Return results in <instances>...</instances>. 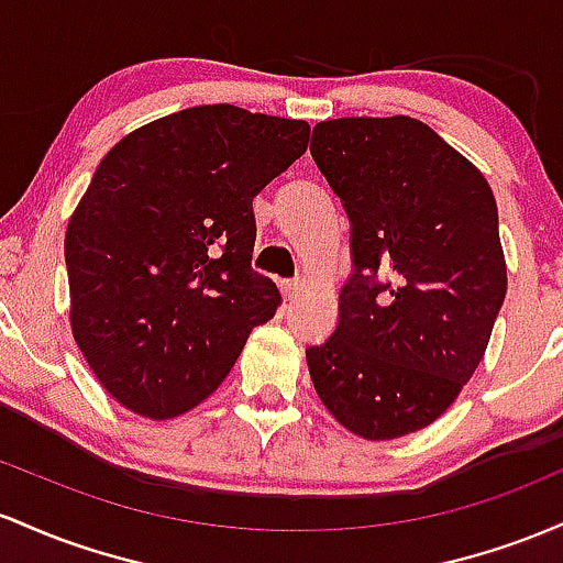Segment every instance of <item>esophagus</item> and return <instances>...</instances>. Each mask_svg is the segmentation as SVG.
<instances>
[{
  "label": "esophagus",
  "instance_id": "esophagus-1",
  "mask_svg": "<svg viewBox=\"0 0 563 563\" xmlns=\"http://www.w3.org/2000/svg\"><path fill=\"white\" fill-rule=\"evenodd\" d=\"M302 287H306V284H302L300 279H292V282H282V292H284V298H287V300L298 298V292H300Z\"/></svg>",
  "mask_w": 563,
  "mask_h": 563
}]
</instances>
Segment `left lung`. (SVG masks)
I'll return each instance as SVG.
<instances>
[{
	"label": "left lung",
	"instance_id": "8db88e82",
	"mask_svg": "<svg viewBox=\"0 0 563 563\" xmlns=\"http://www.w3.org/2000/svg\"><path fill=\"white\" fill-rule=\"evenodd\" d=\"M311 156L349 212L353 274L308 372L340 426L399 439L452 407L489 345L508 289L495 194L412 117L319 122Z\"/></svg>",
	"mask_w": 563,
	"mask_h": 563
}]
</instances>
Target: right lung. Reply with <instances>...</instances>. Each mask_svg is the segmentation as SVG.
I'll return each mask as SVG.
<instances>
[{
  "mask_svg": "<svg viewBox=\"0 0 563 563\" xmlns=\"http://www.w3.org/2000/svg\"><path fill=\"white\" fill-rule=\"evenodd\" d=\"M302 119L194 106L122 137L66 229L71 332L130 412L169 420L225 380L282 295L252 271V199L308 148Z\"/></svg>",
  "mask_w": 563,
  "mask_h": 563,
  "instance_id": "right-lung-1",
  "label": "right lung"
}]
</instances>
